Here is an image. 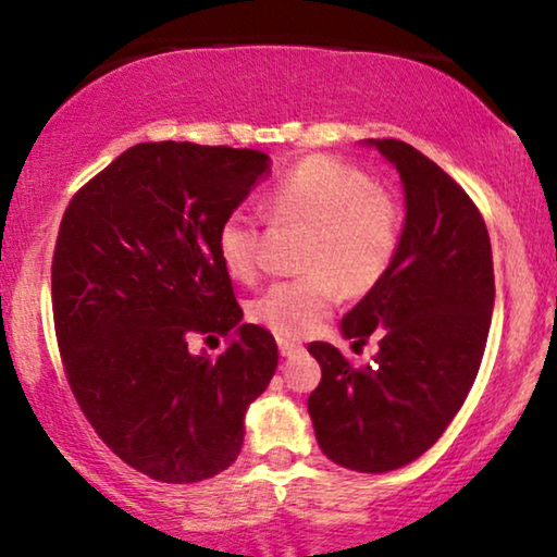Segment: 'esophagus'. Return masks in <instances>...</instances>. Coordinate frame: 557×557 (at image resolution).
Segmentation results:
<instances>
[{
    "label": "esophagus",
    "instance_id": "esophagus-1",
    "mask_svg": "<svg viewBox=\"0 0 557 557\" xmlns=\"http://www.w3.org/2000/svg\"><path fill=\"white\" fill-rule=\"evenodd\" d=\"M277 347H280V355H283V357H290V355H295V351L302 349L298 342H290V339H277Z\"/></svg>",
    "mask_w": 557,
    "mask_h": 557
}]
</instances>
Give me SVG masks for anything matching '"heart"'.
I'll use <instances>...</instances> for the list:
<instances>
[{"instance_id": "obj_1", "label": "heart", "mask_w": 557, "mask_h": 557, "mask_svg": "<svg viewBox=\"0 0 557 557\" xmlns=\"http://www.w3.org/2000/svg\"><path fill=\"white\" fill-rule=\"evenodd\" d=\"M267 213L277 228H306L300 277L274 283L251 302L259 326L283 339L313 331L339 306L342 290L362 298L388 277L404 238V213L388 189L360 166L326 153L300 159L274 182ZM267 231L246 210L218 228V257L234 280L257 283L264 272Z\"/></svg>"}]
</instances>
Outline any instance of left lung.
<instances>
[{
    "mask_svg": "<svg viewBox=\"0 0 557 557\" xmlns=\"http://www.w3.org/2000/svg\"><path fill=\"white\" fill-rule=\"evenodd\" d=\"M370 144L404 180L406 226L388 277L344 315L342 331L355 349L377 339L380 351L357 368L334 344H308L321 364L308 413L329 460L388 473L424 455L466 404L496 287L488 231L466 189L404 140Z\"/></svg>",
    "mask_w": 557,
    "mask_h": 557,
    "instance_id": "obj_1",
    "label": "left lung"
}]
</instances>
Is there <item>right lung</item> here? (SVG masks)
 <instances>
[{
    "label": "right lung",
    "instance_id": "1",
    "mask_svg": "<svg viewBox=\"0 0 557 557\" xmlns=\"http://www.w3.org/2000/svg\"><path fill=\"white\" fill-rule=\"evenodd\" d=\"M270 157L189 140L138 144L61 218L51 264L55 342L84 417L112 453L161 483L223 473L244 411L277 368L274 336L244 319L218 228ZM235 331L218 358L189 333Z\"/></svg>",
    "mask_w": 557,
    "mask_h": 557
}]
</instances>
